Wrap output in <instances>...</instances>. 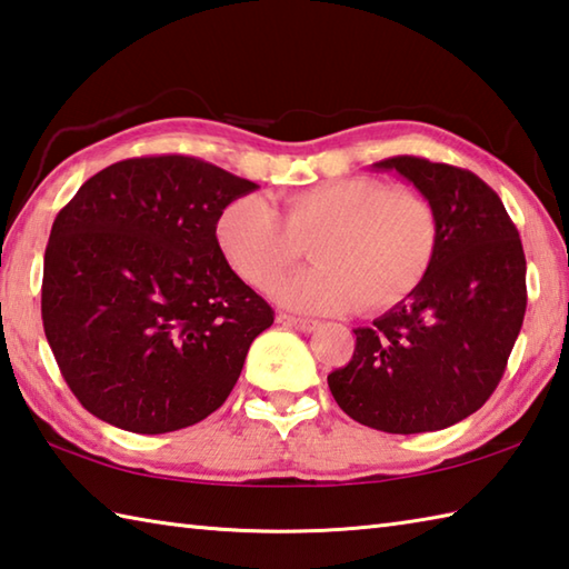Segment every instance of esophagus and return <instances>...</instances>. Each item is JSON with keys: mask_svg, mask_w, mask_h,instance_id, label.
<instances>
[{"mask_svg": "<svg viewBox=\"0 0 569 569\" xmlns=\"http://www.w3.org/2000/svg\"><path fill=\"white\" fill-rule=\"evenodd\" d=\"M278 320L286 322V326L300 330V332H310V330L318 328V320H310V318H296V316H286L283 313V316H278Z\"/></svg>", "mask_w": 569, "mask_h": 569, "instance_id": "1", "label": "esophagus"}]
</instances>
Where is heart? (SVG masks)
Masks as SVG:
<instances>
[{
	"label": "heart",
	"mask_w": 569,
	"mask_h": 569,
	"mask_svg": "<svg viewBox=\"0 0 569 569\" xmlns=\"http://www.w3.org/2000/svg\"><path fill=\"white\" fill-rule=\"evenodd\" d=\"M214 237L231 269L261 291L310 247L316 266L278 288V298L318 313L355 303L375 316L402 303L427 278L439 249V214L419 187L342 177L288 194L283 219L256 194L231 199Z\"/></svg>",
	"instance_id": "obj_1"
}]
</instances>
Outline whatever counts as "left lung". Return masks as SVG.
Returning a JSON list of instances; mask_svg holds the SVG:
<instances>
[{"instance_id": "obj_1", "label": "left lung", "mask_w": 569, "mask_h": 569, "mask_svg": "<svg viewBox=\"0 0 569 569\" xmlns=\"http://www.w3.org/2000/svg\"><path fill=\"white\" fill-rule=\"evenodd\" d=\"M425 192L439 249L402 303L358 328L352 360L328 375L345 415L387 433L447 429L493 395L526 316V253L500 197L447 162L397 154L375 162Z\"/></svg>"}]
</instances>
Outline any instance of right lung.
Segmentation results:
<instances>
[{
	"label": "right lung",
	"mask_w": 569,
	"mask_h": 569,
	"mask_svg": "<svg viewBox=\"0 0 569 569\" xmlns=\"http://www.w3.org/2000/svg\"><path fill=\"white\" fill-rule=\"evenodd\" d=\"M259 184L189 154L106 167L53 219L41 320L93 417L167 433L227 402L273 310L231 271L214 227Z\"/></svg>",
	"instance_id": "right-lung-1"
}]
</instances>
